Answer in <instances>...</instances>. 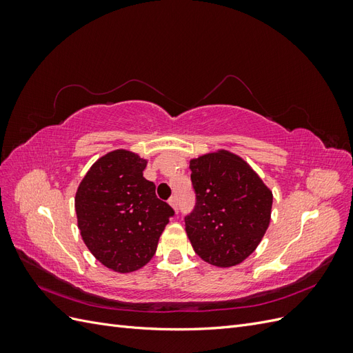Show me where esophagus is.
Here are the masks:
<instances>
[{"mask_svg":"<svg viewBox=\"0 0 353 353\" xmlns=\"http://www.w3.org/2000/svg\"><path fill=\"white\" fill-rule=\"evenodd\" d=\"M168 203H169V205H170V206H172V209H174L175 212H178V199H176L175 196H172V197H170V199L168 200Z\"/></svg>","mask_w":353,"mask_h":353,"instance_id":"esophagus-1","label":"esophagus"}]
</instances>
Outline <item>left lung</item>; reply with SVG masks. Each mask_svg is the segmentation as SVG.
Instances as JSON below:
<instances>
[{
    "mask_svg": "<svg viewBox=\"0 0 353 353\" xmlns=\"http://www.w3.org/2000/svg\"><path fill=\"white\" fill-rule=\"evenodd\" d=\"M196 208L185 231L200 258L219 268L239 265L270 227L272 191L240 156L216 150L190 160Z\"/></svg>",
    "mask_w": 353,
    "mask_h": 353,
    "instance_id": "1",
    "label": "left lung"
}]
</instances>
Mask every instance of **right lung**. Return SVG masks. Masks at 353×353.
<instances>
[{"label": "right lung", "mask_w": 353, "mask_h": 353, "mask_svg": "<svg viewBox=\"0 0 353 353\" xmlns=\"http://www.w3.org/2000/svg\"><path fill=\"white\" fill-rule=\"evenodd\" d=\"M147 159L117 148L101 156L74 196L78 228L94 258L114 272H134L154 256L174 215L143 176Z\"/></svg>", "instance_id": "1"}]
</instances>
